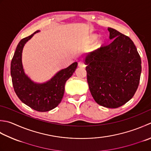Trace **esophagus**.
<instances>
[{"mask_svg":"<svg viewBox=\"0 0 151 151\" xmlns=\"http://www.w3.org/2000/svg\"><path fill=\"white\" fill-rule=\"evenodd\" d=\"M78 67H85V64H84V62L80 61V62H78Z\"/></svg>","mask_w":151,"mask_h":151,"instance_id":"obj_1","label":"esophagus"}]
</instances>
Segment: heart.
Segmentation results:
<instances>
[{
    "mask_svg": "<svg viewBox=\"0 0 151 151\" xmlns=\"http://www.w3.org/2000/svg\"><path fill=\"white\" fill-rule=\"evenodd\" d=\"M97 37H98V35H96V34L91 35L90 37V41H91V42H93L94 40H96L97 39Z\"/></svg>",
    "mask_w": 151,
    "mask_h": 151,
    "instance_id": "b5f03b06",
    "label": "heart"
}]
</instances>
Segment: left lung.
<instances>
[{
	"mask_svg": "<svg viewBox=\"0 0 151 151\" xmlns=\"http://www.w3.org/2000/svg\"><path fill=\"white\" fill-rule=\"evenodd\" d=\"M110 44L85 57L87 81L97 103L118 108L130 100L136 91L141 73L140 55L128 37L108 28Z\"/></svg>",
	"mask_w": 151,
	"mask_h": 151,
	"instance_id": "8db88e82",
	"label": "left lung"
}]
</instances>
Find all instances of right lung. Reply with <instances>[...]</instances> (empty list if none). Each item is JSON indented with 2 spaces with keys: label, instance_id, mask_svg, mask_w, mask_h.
<instances>
[{
  "label": "right lung",
  "instance_id": "add662e5",
  "mask_svg": "<svg viewBox=\"0 0 151 151\" xmlns=\"http://www.w3.org/2000/svg\"><path fill=\"white\" fill-rule=\"evenodd\" d=\"M40 31L20 40L11 61L10 73L15 92L19 99L34 110L46 112L55 108L63 97L65 84L77 67L75 62L58 72L44 83H36L25 75L22 65V52L25 43Z\"/></svg>",
  "mask_w": 151,
  "mask_h": 151
}]
</instances>
